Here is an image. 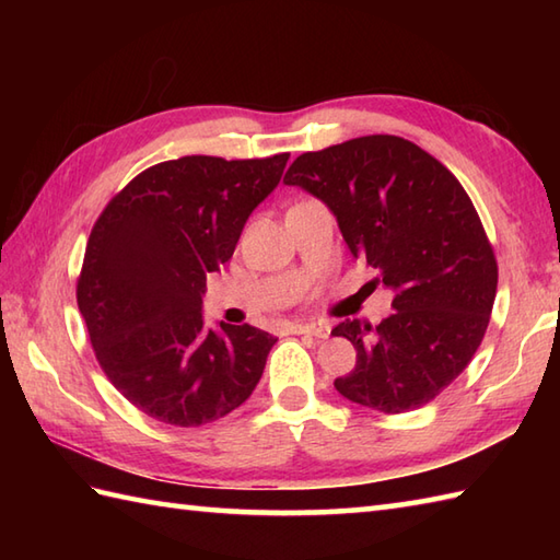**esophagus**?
I'll list each match as a JSON object with an SVG mask.
<instances>
[{"instance_id":"34e87169","label":"esophagus","mask_w":560,"mask_h":560,"mask_svg":"<svg viewBox=\"0 0 560 560\" xmlns=\"http://www.w3.org/2000/svg\"><path fill=\"white\" fill-rule=\"evenodd\" d=\"M293 335H311L317 339H327L331 327L327 323H305V325H291Z\"/></svg>"}]
</instances>
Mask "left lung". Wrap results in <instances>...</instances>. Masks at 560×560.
Segmentation results:
<instances>
[{"instance_id": "obj_1", "label": "left lung", "mask_w": 560, "mask_h": 560, "mask_svg": "<svg viewBox=\"0 0 560 560\" xmlns=\"http://www.w3.org/2000/svg\"><path fill=\"white\" fill-rule=\"evenodd\" d=\"M323 199L351 255L365 259L395 313L343 319L355 368L335 380L361 407L404 413L433 401L477 353L489 327L498 261L459 180L413 141L371 135L307 151L283 175Z\"/></svg>"}]
</instances>
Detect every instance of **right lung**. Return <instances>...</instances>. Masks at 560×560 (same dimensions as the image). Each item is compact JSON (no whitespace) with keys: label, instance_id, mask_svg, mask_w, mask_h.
Returning a JSON list of instances; mask_svg holds the SVG:
<instances>
[{"label":"right lung","instance_id":"right-lung-1","mask_svg":"<svg viewBox=\"0 0 560 560\" xmlns=\"http://www.w3.org/2000/svg\"><path fill=\"white\" fill-rule=\"evenodd\" d=\"M287 161L289 153L163 161L127 183L93 223L79 311L103 373L151 419L180 428L219 421L265 373L277 339L249 325L207 329L201 293Z\"/></svg>","mask_w":560,"mask_h":560}]
</instances>
